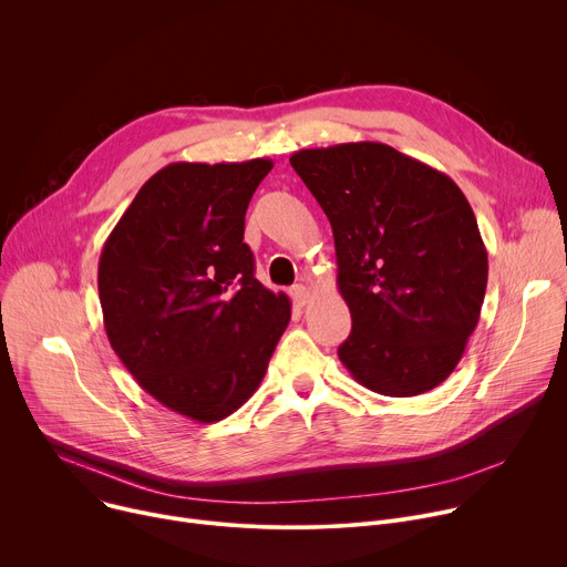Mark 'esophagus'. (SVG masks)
Returning <instances> with one entry per match:
<instances>
[{
    "instance_id": "1",
    "label": "esophagus",
    "mask_w": 567,
    "mask_h": 567,
    "mask_svg": "<svg viewBox=\"0 0 567 567\" xmlns=\"http://www.w3.org/2000/svg\"><path fill=\"white\" fill-rule=\"evenodd\" d=\"M289 293H291V298H293V302H296L298 307H302V305L309 302V291H307L305 285H293V287L289 289Z\"/></svg>"
}]
</instances>
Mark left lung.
<instances>
[{
    "instance_id": "8db88e82",
    "label": "left lung",
    "mask_w": 567,
    "mask_h": 567,
    "mask_svg": "<svg viewBox=\"0 0 567 567\" xmlns=\"http://www.w3.org/2000/svg\"><path fill=\"white\" fill-rule=\"evenodd\" d=\"M289 161L332 224L352 313L339 359L385 396L433 390L460 363L487 291V249L466 197L385 143L298 150Z\"/></svg>"
}]
</instances>
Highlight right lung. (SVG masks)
Instances as JSON below:
<instances>
[{"instance_id":"obj_1","label":"right lung","mask_w":567,"mask_h":567,"mask_svg":"<svg viewBox=\"0 0 567 567\" xmlns=\"http://www.w3.org/2000/svg\"><path fill=\"white\" fill-rule=\"evenodd\" d=\"M271 158L171 164L110 233L99 262L107 339L166 409L210 424L260 385L291 302L256 276L245 215Z\"/></svg>"}]
</instances>
